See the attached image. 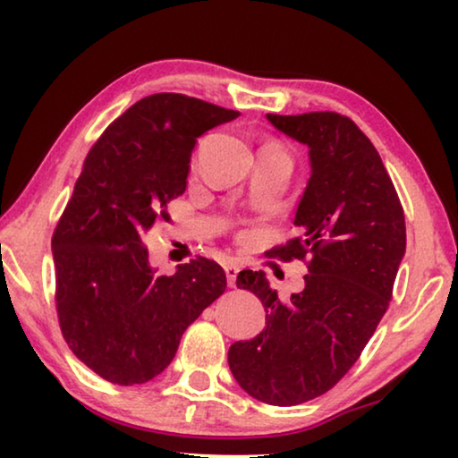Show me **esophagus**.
Returning <instances> with one entry per match:
<instances>
[{"mask_svg":"<svg viewBox=\"0 0 458 458\" xmlns=\"http://www.w3.org/2000/svg\"><path fill=\"white\" fill-rule=\"evenodd\" d=\"M227 273H229V271H227Z\"/></svg>","mask_w":458,"mask_h":458,"instance_id":"1","label":"esophagus"}]
</instances>
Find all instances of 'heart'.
Instances as JSON below:
<instances>
[{"label": "heart", "mask_w": 458, "mask_h": 458, "mask_svg": "<svg viewBox=\"0 0 458 458\" xmlns=\"http://www.w3.org/2000/svg\"><path fill=\"white\" fill-rule=\"evenodd\" d=\"M259 183H260V177H259V179H256V185H259Z\"/></svg>", "instance_id": "obj_1"}]
</instances>
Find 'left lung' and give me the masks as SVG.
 Listing matches in <instances>:
<instances>
[{
    "label": "left lung",
    "mask_w": 458,
    "mask_h": 458,
    "mask_svg": "<svg viewBox=\"0 0 458 458\" xmlns=\"http://www.w3.org/2000/svg\"><path fill=\"white\" fill-rule=\"evenodd\" d=\"M237 112L181 93H154L118 116L89 149L54 231L55 306L79 360L118 386L146 384L181 335L227 287L208 259L171 252L156 267L143 235L168 221L206 131Z\"/></svg>",
    "instance_id": "1"
}]
</instances>
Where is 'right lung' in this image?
Here are the masks:
<instances>
[{"mask_svg": "<svg viewBox=\"0 0 458 458\" xmlns=\"http://www.w3.org/2000/svg\"><path fill=\"white\" fill-rule=\"evenodd\" d=\"M275 127L309 148L298 237L277 252L304 260L306 271L287 290L259 281L267 325L229 348V367L252 398L292 406L331 390L371 340L392 300L406 229L377 149L350 118L309 112Z\"/></svg>", "mask_w": 458, "mask_h": 458, "instance_id": "obj_1", "label": "right lung"}]
</instances>
